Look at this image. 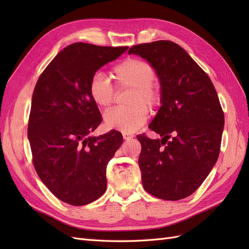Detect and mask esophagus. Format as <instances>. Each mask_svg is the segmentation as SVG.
I'll list each match as a JSON object with an SVG mask.
<instances>
[{
    "label": "esophagus",
    "mask_w": 249,
    "mask_h": 249,
    "mask_svg": "<svg viewBox=\"0 0 249 249\" xmlns=\"http://www.w3.org/2000/svg\"><path fill=\"white\" fill-rule=\"evenodd\" d=\"M123 137H124V140H130V139H132V138L134 137V135L124 133V134H123Z\"/></svg>",
    "instance_id": "obj_1"
}]
</instances>
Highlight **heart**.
<instances>
[{"label": "heart", "mask_w": 249, "mask_h": 249, "mask_svg": "<svg viewBox=\"0 0 249 249\" xmlns=\"http://www.w3.org/2000/svg\"><path fill=\"white\" fill-rule=\"evenodd\" d=\"M117 89H131L127 108H115L104 116L108 129L134 133L146 123L148 110L159 107L162 93L154 81L156 71L149 63L140 59L129 58L117 64L112 71ZM89 94L102 109H108L115 100V88L103 72H96L89 82Z\"/></svg>", "instance_id": "obj_1"}]
</instances>
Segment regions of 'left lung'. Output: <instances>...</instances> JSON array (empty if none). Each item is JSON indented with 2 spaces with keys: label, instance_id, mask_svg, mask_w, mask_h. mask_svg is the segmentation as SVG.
<instances>
[{
  "label": "left lung",
  "instance_id": "1",
  "mask_svg": "<svg viewBox=\"0 0 249 249\" xmlns=\"http://www.w3.org/2000/svg\"><path fill=\"white\" fill-rule=\"evenodd\" d=\"M129 54L146 59L161 84L162 106L149 129L162 139L138 135L144 189L165 200L196 191L220 152L224 115L212 81L178 44L158 40L133 46Z\"/></svg>",
  "mask_w": 249,
  "mask_h": 249
}]
</instances>
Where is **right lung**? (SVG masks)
<instances>
[{
  "mask_svg": "<svg viewBox=\"0 0 249 249\" xmlns=\"http://www.w3.org/2000/svg\"><path fill=\"white\" fill-rule=\"evenodd\" d=\"M126 50L72 43L35 85L28 124L33 165L48 189L69 205L85 206L106 191L107 165L124 140L115 130L90 136L103 119L88 87L96 71Z\"/></svg>",
  "mask_w": 249,
  "mask_h": 249,
  "instance_id": "right-lung-1",
  "label": "right lung"
}]
</instances>
